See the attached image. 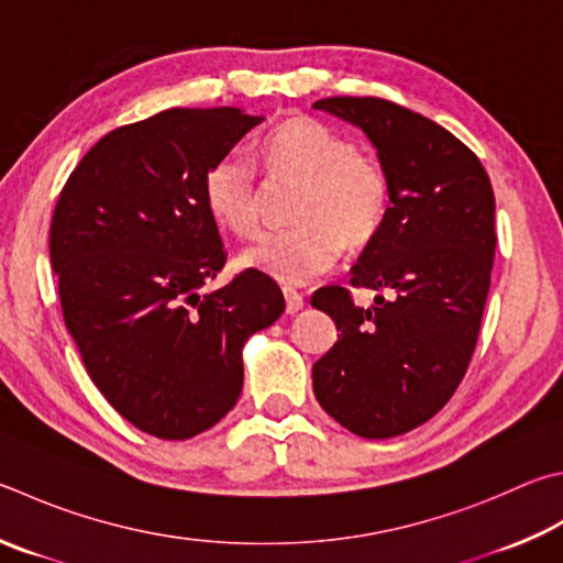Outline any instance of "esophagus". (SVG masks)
Returning <instances> with one entry per match:
<instances>
[{
	"mask_svg": "<svg viewBox=\"0 0 563 563\" xmlns=\"http://www.w3.org/2000/svg\"><path fill=\"white\" fill-rule=\"evenodd\" d=\"M283 295H285V312L295 314V312L302 310V305H305L302 292H298L295 288H285Z\"/></svg>",
	"mask_w": 563,
	"mask_h": 563,
	"instance_id": "esophagus-1",
	"label": "esophagus"
}]
</instances>
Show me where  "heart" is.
Segmentation results:
<instances>
[{
    "instance_id": "1",
    "label": "heart",
    "mask_w": 563,
    "mask_h": 563,
    "mask_svg": "<svg viewBox=\"0 0 563 563\" xmlns=\"http://www.w3.org/2000/svg\"><path fill=\"white\" fill-rule=\"evenodd\" d=\"M258 162L273 179H300L290 229L271 231L243 249L241 263L283 285H302L340 261L344 243L364 249L379 236L391 203L386 167L352 147L340 130L310 115L278 122L258 140ZM203 201L236 236L261 227V187L251 162L229 152L203 177Z\"/></svg>"
}]
</instances>
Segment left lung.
<instances>
[{"label": "left lung", "mask_w": 563, "mask_h": 563, "mask_svg": "<svg viewBox=\"0 0 563 563\" xmlns=\"http://www.w3.org/2000/svg\"><path fill=\"white\" fill-rule=\"evenodd\" d=\"M314 108L360 125L391 184L388 217L344 285L312 305L342 334L312 366L320 406L346 431L394 438L451 401L473 360L495 261V194L483 162L453 132L384 98L334 96Z\"/></svg>", "instance_id": "obj_1"}]
</instances>
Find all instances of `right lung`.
<instances>
[{"label":"right lung","instance_id":"1","mask_svg":"<svg viewBox=\"0 0 563 563\" xmlns=\"http://www.w3.org/2000/svg\"><path fill=\"white\" fill-rule=\"evenodd\" d=\"M239 108H169L100 137L48 231L64 322L90 379L142 433L187 441L243 388V344L285 310L278 283L227 265L203 177L261 125Z\"/></svg>","mask_w":563,"mask_h":563}]
</instances>
